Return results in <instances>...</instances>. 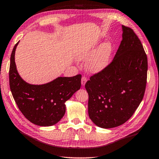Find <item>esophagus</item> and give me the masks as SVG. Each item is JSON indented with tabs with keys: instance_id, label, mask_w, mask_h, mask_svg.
Instances as JSON below:
<instances>
[{
	"instance_id": "1",
	"label": "esophagus",
	"mask_w": 159,
	"mask_h": 159,
	"mask_svg": "<svg viewBox=\"0 0 159 159\" xmlns=\"http://www.w3.org/2000/svg\"><path fill=\"white\" fill-rule=\"evenodd\" d=\"M87 81V77H85V76H83V77H82V80H81V83H82V86H84V85L85 84V83H86Z\"/></svg>"
}]
</instances>
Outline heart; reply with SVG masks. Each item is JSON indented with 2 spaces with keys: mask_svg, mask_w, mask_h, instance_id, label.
<instances>
[{
  "mask_svg": "<svg viewBox=\"0 0 159 159\" xmlns=\"http://www.w3.org/2000/svg\"><path fill=\"white\" fill-rule=\"evenodd\" d=\"M111 53V45L104 43L95 50V48L88 44L80 46L76 52L77 59L81 61H87V68L93 72L102 70L107 65Z\"/></svg>",
  "mask_w": 159,
  "mask_h": 159,
  "instance_id": "heart-1",
  "label": "heart"
}]
</instances>
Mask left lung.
Listing matches in <instances>:
<instances>
[{
  "label": "left lung",
  "instance_id": "8db88e82",
  "mask_svg": "<svg viewBox=\"0 0 159 159\" xmlns=\"http://www.w3.org/2000/svg\"><path fill=\"white\" fill-rule=\"evenodd\" d=\"M123 40L114 59L85 84L88 114L102 128L125 123L143 98L148 59L141 41L132 29L122 25Z\"/></svg>",
  "mask_w": 159,
  "mask_h": 159
}]
</instances>
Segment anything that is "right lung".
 <instances>
[{"instance_id":"obj_1","label":"right lung","mask_w":159,"mask_h":159,"mask_svg":"<svg viewBox=\"0 0 159 159\" xmlns=\"http://www.w3.org/2000/svg\"><path fill=\"white\" fill-rule=\"evenodd\" d=\"M19 42V41H18ZM11 53L9 84L16 103L25 118L39 126H51L65 114V102L81 87V75L58 77L44 84H31L20 77L15 63V52Z\"/></svg>"}]
</instances>
